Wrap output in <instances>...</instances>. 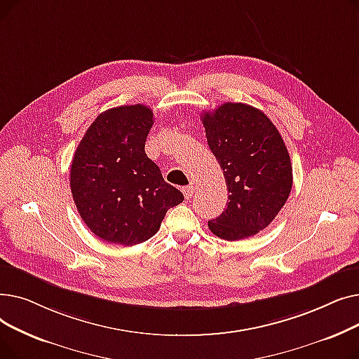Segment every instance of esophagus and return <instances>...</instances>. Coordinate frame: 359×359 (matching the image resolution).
<instances>
[{
  "instance_id": "34e87169",
  "label": "esophagus",
  "mask_w": 359,
  "mask_h": 359,
  "mask_svg": "<svg viewBox=\"0 0 359 359\" xmlns=\"http://www.w3.org/2000/svg\"><path fill=\"white\" fill-rule=\"evenodd\" d=\"M182 192H183L186 199H191L194 196V194H195V187L194 186H186V187H183Z\"/></svg>"
}]
</instances>
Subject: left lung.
Returning a JSON list of instances; mask_svg holds the SVG:
<instances>
[{"label":"left lung","mask_w":359,"mask_h":359,"mask_svg":"<svg viewBox=\"0 0 359 359\" xmlns=\"http://www.w3.org/2000/svg\"><path fill=\"white\" fill-rule=\"evenodd\" d=\"M202 122L229 191L227 208L208 227L229 241L252 237L290 196L292 165L285 142L265 113L244 103H224L203 113Z\"/></svg>","instance_id":"left-lung-1"}]
</instances>
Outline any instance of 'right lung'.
Returning a JSON list of instances; mask_svg holds the SVG:
<instances>
[{
  "instance_id": "right-lung-1",
  "label": "right lung",
  "mask_w": 359,
  "mask_h": 359,
  "mask_svg": "<svg viewBox=\"0 0 359 359\" xmlns=\"http://www.w3.org/2000/svg\"><path fill=\"white\" fill-rule=\"evenodd\" d=\"M153 123L148 106L113 107L100 113L75 149L69 175L75 206L91 233L107 243L135 246L151 238L165 212L184 199L145 154Z\"/></svg>"
}]
</instances>
